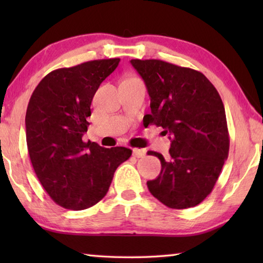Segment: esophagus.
Here are the masks:
<instances>
[{
    "instance_id": "1",
    "label": "esophagus",
    "mask_w": 263,
    "mask_h": 263,
    "mask_svg": "<svg viewBox=\"0 0 263 263\" xmlns=\"http://www.w3.org/2000/svg\"><path fill=\"white\" fill-rule=\"evenodd\" d=\"M133 155H135L136 158H144L146 155V151L140 149V148H135L133 149Z\"/></svg>"
}]
</instances>
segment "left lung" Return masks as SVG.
<instances>
[{
	"label": "left lung",
	"mask_w": 263,
	"mask_h": 263,
	"mask_svg": "<svg viewBox=\"0 0 263 263\" xmlns=\"http://www.w3.org/2000/svg\"><path fill=\"white\" fill-rule=\"evenodd\" d=\"M151 97L146 123L161 126L171 136L167 158L153 151L161 162L149 193L171 209H188L211 193L225 160L230 137L225 108L217 89L198 70L169 62L132 59Z\"/></svg>",
	"instance_id": "1"
}]
</instances>
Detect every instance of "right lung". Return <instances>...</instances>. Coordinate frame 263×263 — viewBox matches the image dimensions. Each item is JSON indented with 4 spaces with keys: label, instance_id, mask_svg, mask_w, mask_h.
Returning <instances> with one entry per match:
<instances>
[{
    "label": "right lung",
    "instance_id": "obj_1",
    "mask_svg": "<svg viewBox=\"0 0 263 263\" xmlns=\"http://www.w3.org/2000/svg\"><path fill=\"white\" fill-rule=\"evenodd\" d=\"M119 61L92 60L53 70L29 101L25 127L31 163L50 197L68 210H84L99 203L108 193L116 169L132 154L126 147L104 148L82 140L92 97Z\"/></svg>",
    "mask_w": 263,
    "mask_h": 263
}]
</instances>
